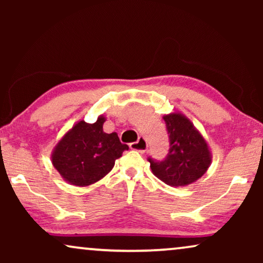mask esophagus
I'll list each match as a JSON object with an SVG mask.
<instances>
[{"label":"esophagus","instance_id":"1","mask_svg":"<svg viewBox=\"0 0 263 263\" xmlns=\"http://www.w3.org/2000/svg\"><path fill=\"white\" fill-rule=\"evenodd\" d=\"M130 148L133 151H138L139 153H145L147 151V147H148V145H147V141L145 140V138H139V140L136 142H133L130 143Z\"/></svg>","mask_w":263,"mask_h":263}]
</instances>
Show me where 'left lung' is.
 <instances>
[{"label": "left lung", "instance_id": "8db88e82", "mask_svg": "<svg viewBox=\"0 0 263 263\" xmlns=\"http://www.w3.org/2000/svg\"><path fill=\"white\" fill-rule=\"evenodd\" d=\"M170 139V149L165 160L149 158L153 175L171 186H185L206 174L212 163L210 146L188 117L181 112L163 116Z\"/></svg>", "mask_w": 263, "mask_h": 263}]
</instances>
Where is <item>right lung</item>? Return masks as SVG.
<instances>
[{"mask_svg":"<svg viewBox=\"0 0 263 263\" xmlns=\"http://www.w3.org/2000/svg\"><path fill=\"white\" fill-rule=\"evenodd\" d=\"M105 121L100 115L95 123L77 122L53 147L51 163L69 184L86 186L100 181L129 148L120 141L117 133L103 130Z\"/></svg>","mask_w":263,"mask_h":263,"instance_id":"obj_1","label":"right lung"}]
</instances>
